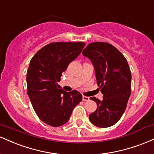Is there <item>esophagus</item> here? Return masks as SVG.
I'll use <instances>...</instances> for the list:
<instances>
[{"label":"esophagus","mask_w":154,"mask_h":154,"mask_svg":"<svg viewBox=\"0 0 154 154\" xmlns=\"http://www.w3.org/2000/svg\"><path fill=\"white\" fill-rule=\"evenodd\" d=\"M82 99H83V101H89V97L83 96Z\"/></svg>","instance_id":"34e87169"}]
</instances>
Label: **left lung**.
I'll list each match as a JSON object with an SVG mask.
<instances>
[{
	"label": "left lung",
	"mask_w": 154,
	"mask_h": 154,
	"mask_svg": "<svg viewBox=\"0 0 154 154\" xmlns=\"http://www.w3.org/2000/svg\"><path fill=\"white\" fill-rule=\"evenodd\" d=\"M82 54L94 65L97 84L103 94V100L90 97L97 108L89 114V120L96 127H111L122 116L131 94L128 63L116 48L105 42L91 43Z\"/></svg>",
	"instance_id": "left-lung-1"
}]
</instances>
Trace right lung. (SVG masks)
Returning <instances> with one entry per match:
<instances>
[{"label":"right lung","mask_w":154,"mask_h":154,"mask_svg":"<svg viewBox=\"0 0 154 154\" xmlns=\"http://www.w3.org/2000/svg\"><path fill=\"white\" fill-rule=\"evenodd\" d=\"M85 45L83 42L51 43L31 59L27 72V94L36 114L48 125H63L73 108L82 102L80 92L58 89L57 83Z\"/></svg>","instance_id":"obj_1"}]
</instances>
